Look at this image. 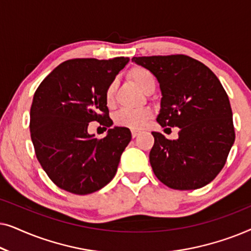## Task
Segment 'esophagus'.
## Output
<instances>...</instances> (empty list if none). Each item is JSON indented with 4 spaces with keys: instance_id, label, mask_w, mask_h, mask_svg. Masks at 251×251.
Returning <instances> with one entry per match:
<instances>
[{
    "instance_id": "esophagus-1",
    "label": "esophagus",
    "mask_w": 251,
    "mask_h": 251,
    "mask_svg": "<svg viewBox=\"0 0 251 251\" xmlns=\"http://www.w3.org/2000/svg\"><path fill=\"white\" fill-rule=\"evenodd\" d=\"M140 133V131H138V130H132L131 131V135H132V138H136L137 136H138Z\"/></svg>"
}]
</instances>
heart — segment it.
Listing matches in <instances>:
<instances>
[{
  "label": "heart",
  "mask_w": 251,
  "mask_h": 251,
  "mask_svg": "<svg viewBox=\"0 0 251 251\" xmlns=\"http://www.w3.org/2000/svg\"><path fill=\"white\" fill-rule=\"evenodd\" d=\"M130 76L135 83L144 91L147 85L154 80L153 74L149 70L144 67H135L130 72ZM115 85L111 83L106 89L105 92V100L107 105L113 104V99H114ZM152 111L149 108H140V109H122L119 111L114 116V122L116 126H125V128L138 130L145 126L151 119H152Z\"/></svg>",
  "instance_id": "b5f03b06"
}]
</instances>
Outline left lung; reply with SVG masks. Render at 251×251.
I'll return each mask as SVG.
<instances>
[{"mask_svg": "<svg viewBox=\"0 0 251 251\" xmlns=\"http://www.w3.org/2000/svg\"><path fill=\"white\" fill-rule=\"evenodd\" d=\"M160 83L161 126L179 128L169 140L153 131L150 162L157 179L174 190H197L221 173L234 144L227 94L204 64L185 54L133 57Z\"/></svg>", "mask_w": 251, "mask_h": 251, "instance_id": "8db88e82", "label": "left lung"}]
</instances>
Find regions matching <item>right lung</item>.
I'll list each match as a JSON object with an SVG mask.
<instances>
[{
  "instance_id": "add662e5",
  "label": "right lung",
  "mask_w": 251,
  "mask_h": 251,
  "mask_svg": "<svg viewBox=\"0 0 251 251\" xmlns=\"http://www.w3.org/2000/svg\"><path fill=\"white\" fill-rule=\"evenodd\" d=\"M129 58L70 59L41 82L30 107V138L37 160L58 187L84 195L115 176L121 154L131 140L125 126L98 139L88 132L97 121L112 126L105 92Z\"/></svg>"
}]
</instances>
